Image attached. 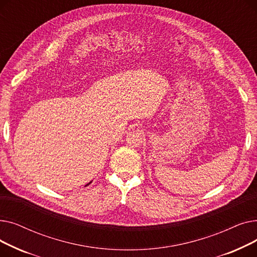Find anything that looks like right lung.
Instances as JSON below:
<instances>
[{
  "label": "right lung",
  "instance_id": "right-lung-1",
  "mask_svg": "<svg viewBox=\"0 0 257 257\" xmlns=\"http://www.w3.org/2000/svg\"><path fill=\"white\" fill-rule=\"evenodd\" d=\"M91 182H92V181H90V182H89V183H87V184H86V185H85V186H87V185H89V184H90V183H91Z\"/></svg>",
  "mask_w": 257,
  "mask_h": 257
}]
</instances>
